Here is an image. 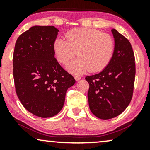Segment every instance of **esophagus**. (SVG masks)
<instances>
[{
  "label": "esophagus",
  "instance_id": "esophagus-1",
  "mask_svg": "<svg viewBox=\"0 0 150 150\" xmlns=\"http://www.w3.org/2000/svg\"><path fill=\"white\" fill-rule=\"evenodd\" d=\"M74 77H75V80H76V81L80 80L81 79V76H80V75H77V74H75V75H74Z\"/></svg>",
  "mask_w": 150,
  "mask_h": 150
}]
</instances>
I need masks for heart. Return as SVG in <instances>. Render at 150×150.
I'll list each match as a JSON object with an SVG mask.
<instances>
[{"label": "heart", "instance_id": "obj_1", "mask_svg": "<svg viewBox=\"0 0 150 150\" xmlns=\"http://www.w3.org/2000/svg\"><path fill=\"white\" fill-rule=\"evenodd\" d=\"M65 39L58 38L53 43L56 58L66 64L77 54L79 57L68 65L73 73L89 70L98 72L107 66L112 58L115 44L108 34L88 28H77L68 31Z\"/></svg>", "mask_w": 150, "mask_h": 150}]
</instances>
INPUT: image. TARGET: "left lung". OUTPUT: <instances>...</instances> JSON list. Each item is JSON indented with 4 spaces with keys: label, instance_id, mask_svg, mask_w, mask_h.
<instances>
[{
    "label": "left lung",
    "instance_id": "obj_1",
    "mask_svg": "<svg viewBox=\"0 0 150 150\" xmlns=\"http://www.w3.org/2000/svg\"><path fill=\"white\" fill-rule=\"evenodd\" d=\"M115 48L111 61L101 73L87 76L89 106L101 119H111L128 107L133 94L135 55L130 43L118 31L111 30Z\"/></svg>",
    "mask_w": 150,
    "mask_h": 150
}]
</instances>
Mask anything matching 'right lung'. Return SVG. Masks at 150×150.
Wrapping results in <instances>:
<instances>
[{
	"instance_id": "1",
	"label": "right lung",
	"mask_w": 150,
	"mask_h": 150,
	"mask_svg": "<svg viewBox=\"0 0 150 150\" xmlns=\"http://www.w3.org/2000/svg\"><path fill=\"white\" fill-rule=\"evenodd\" d=\"M58 32L53 26L31 27L18 38L13 53L17 95L29 112L41 118L58 114L67 90L75 83L54 57Z\"/></svg>"
}]
</instances>
